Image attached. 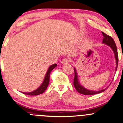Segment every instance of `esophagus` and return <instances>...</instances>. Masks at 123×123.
I'll use <instances>...</instances> for the list:
<instances>
[{"mask_svg": "<svg viewBox=\"0 0 123 123\" xmlns=\"http://www.w3.org/2000/svg\"><path fill=\"white\" fill-rule=\"evenodd\" d=\"M70 61L71 60H70V58H63V60H62L61 63H62V64H66V63L70 62Z\"/></svg>", "mask_w": 123, "mask_h": 123, "instance_id": "esophagus-1", "label": "esophagus"}]
</instances>
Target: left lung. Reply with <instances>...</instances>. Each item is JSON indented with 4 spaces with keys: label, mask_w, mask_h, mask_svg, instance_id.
<instances>
[{
    "label": "left lung",
    "mask_w": 123,
    "mask_h": 123,
    "mask_svg": "<svg viewBox=\"0 0 123 123\" xmlns=\"http://www.w3.org/2000/svg\"><path fill=\"white\" fill-rule=\"evenodd\" d=\"M103 34V43H104L105 44L109 46V47H111L112 48V49L113 50L114 54H115V58H116V71L117 70V68L118 65V62H119V57H118V53H117V47L115 43V41L111 37H110L109 35H108L106 34H105L104 32H102ZM74 81H73V84L75 88L77 90V91L78 92L80 93L84 94V95H93V94H96L100 93L103 92L105 91L106 90V89L103 90H101L100 91H89V90L86 89L84 88L83 86H82L80 84H79L78 81V78H77V74L76 69L74 68Z\"/></svg>",
    "instance_id": "obj_1"
}]
</instances>
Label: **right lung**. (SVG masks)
<instances>
[{"label":"right lung","instance_id":"obj_1","mask_svg":"<svg viewBox=\"0 0 123 123\" xmlns=\"http://www.w3.org/2000/svg\"><path fill=\"white\" fill-rule=\"evenodd\" d=\"M57 65L56 63H54V64L52 65L49 67V68L47 70V72L46 73V74L45 79H44L43 81L42 84H41V85L37 89H36L34 91H32L31 92H28V93H24L22 92L23 94H27V95H30V96H36L38 95V94H41L43 93L46 91V88L48 86L49 83L50 81V73H51V71L53 70V69H54L56 66H57Z\"/></svg>","mask_w":123,"mask_h":123}]
</instances>
